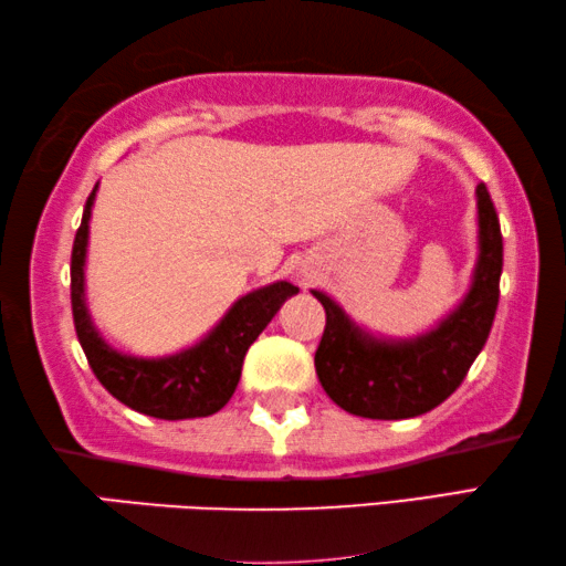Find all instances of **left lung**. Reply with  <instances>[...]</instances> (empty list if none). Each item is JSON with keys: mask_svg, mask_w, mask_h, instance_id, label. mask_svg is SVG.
<instances>
[{"mask_svg": "<svg viewBox=\"0 0 566 566\" xmlns=\"http://www.w3.org/2000/svg\"><path fill=\"white\" fill-rule=\"evenodd\" d=\"M476 226L479 253L469 291L419 336H376L328 293L311 291L326 308L316 374L333 403L364 419L398 421L437 409L457 391L486 344L499 305L504 243L484 182L476 185Z\"/></svg>", "mask_w": 566, "mask_h": 566, "instance_id": "obj_1", "label": "left lung"}]
</instances>
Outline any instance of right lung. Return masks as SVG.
Segmentation results:
<instances>
[{
  "instance_id": "1",
  "label": "right lung",
  "mask_w": 566,
  "mask_h": 566,
  "mask_svg": "<svg viewBox=\"0 0 566 566\" xmlns=\"http://www.w3.org/2000/svg\"><path fill=\"white\" fill-rule=\"evenodd\" d=\"M97 188L90 192L77 235L72 245V316L80 346L85 350L90 368L97 381L133 411L153 419L182 421L202 419L220 411L235 394L240 368L253 340L293 298L298 289L289 281L268 283L230 305L216 326L192 346L168 356H133L109 346L87 308L85 268L90 245V218Z\"/></svg>"
}]
</instances>
